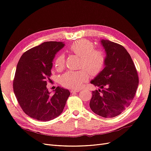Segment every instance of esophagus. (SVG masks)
Masks as SVG:
<instances>
[{"label":"esophagus","mask_w":151,"mask_h":151,"mask_svg":"<svg viewBox=\"0 0 151 151\" xmlns=\"http://www.w3.org/2000/svg\"><path fill=\"white\" fill-rule=\"evenodd\" d=\"M80 91H81L80 89H72L70 91V92H71V93L74 94V93H79Z\"/></svg>","instance_id":"esophagus-1"}]
</instances>
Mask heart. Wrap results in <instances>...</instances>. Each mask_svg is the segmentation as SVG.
<instances>
[{"label":"heart","mask_w":151,"mask_h":151,"mask_svg":"<svg viewBox=\"0 0 151 151\" xmlns=\"http://www.w3.org/2000/svg\"><path fill=\"white\" fill-rule=\"evenodd\" d=\"M69 51L81 57L80 67L86 69L91 76L98 75L106 64V56L99 50H95L92 42L88 40H79L71 44L68 47ZM55 67L58 71L65 67V57L60 54L55 60ZM85 69L78 71H68L60 79L61 84L65 88L78 89L89 79V74Z\"/></svg>","instance_id":"b5f03b06"}]
</instances>
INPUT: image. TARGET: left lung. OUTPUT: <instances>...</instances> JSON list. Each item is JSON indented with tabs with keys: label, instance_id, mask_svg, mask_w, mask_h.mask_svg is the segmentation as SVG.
<instances>
[{
	"label": "left lung",
	"instance_id": "8db88e82",
	"mask_svg": "<svg viewBox=\"0 0 151 151\" xmlns=\"http://www.w3.org/2000/svg\"><path fill=\"white\" fill-rule=\"evenodd\" d=\"M101 43L106 53V64L91 83L102 89L92 91L89 106L98 115L113 118L130 106L139 77L130 54L122 45L105 40Z\"/></svg>",
	"mask_w": 151,
	"mask_h": 151
}]
</instances>
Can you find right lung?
<instances>
[{
  "label": "right lung",
  "mask_w": 151,
  "mask_h": 151,
  "mask_svg": "<svg viewBox=\"0 0 151 151\" xmlns=\"http://www.w3.org/2000/svg\"><path fill=\"white\" fill-rule=\"evenodd\" d=\"M57 42H47L27 50L17 63L13 89L21 108L27 115L38 121L54 119L63 111L69 91L57 87L50 95L47 88L51 82L53 59L64 47Z\"/></svg>",
  "instance_id": "1"
}]
</instances>
